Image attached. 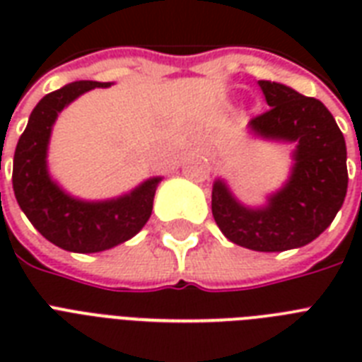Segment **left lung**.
Wrapping results in <instances>:
<instances>
[{
  "label": "left lung",
  "instance_id": "obj_1",
  "mask_svg": "<svg viewBox=\"0 0 362 362\" xmlns=\"http://www.w3.org/2000/svg\"><path fill=\"white\" fill-rule=\"evenodd\" d=\"M270 109L250 129L270 141L295 142L291 175L261 209L238 203L223 180L212 186V216L235 244L255 252L306 246L331 226L348 192L346 141L320 99L278 82L259 81Z\"/></svg>",
  "mask_w": 362,
  "mask_h": 362
}]
</instances>
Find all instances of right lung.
Listing matches in <instances>:
<instances>
[{"instance_id": "obj_1", "label": "right lung", "mask_w": 362, "mask_h": 362, "mask_svg": "<svg viewBox=\"0 0 362 362\" xmlns=\"http://www.w3.org/2000/svg\"><path fill=\"white\" fill-rule=\"evenodd\" d=\"M109 86L110 82L78 81L45 95L31 110L14 150L13 189L20 209L42 237L67 252H103L135 237L152 214L161 182V176H153L122 197L81 201L48 175V141L59 112L84 92Z\"/></svg>"}]
</instances>
